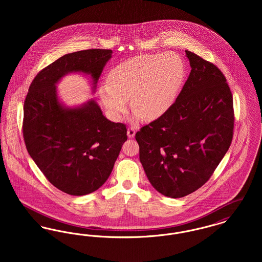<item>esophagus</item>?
Returning a JSON list of instances; mask_svg holds the SVG:
<instances>
[{
  "label": "esophagus",
  "mask_w": 262,
  "mask_h": 262,
  "mask_svg": "<svg viewBox=\"0 0 262 262\" xmlns=\"http://www.w3.org/2000/svg\"><path fill=\"white\" fill-rule=\"evenodd\" d=\"M135 136H136V128L133 127V126L128 127L127 128V137H129V138H133Z\"/></svg>",
  "instance_id": "esophagus-1"
}]
</instances>
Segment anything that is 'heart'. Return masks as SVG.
<instances>
[{
    "label": "heart",
    "mask_w": 262,
    "mask_h": 262,
    "mask_svg": "<svg viewBox=\"0 0 262 262\" xmlns=\"http://www.w3.org/2000/svg\"><path fill=\"white\" fill-rule=\"evenodd\" d=\"M184 77L183 62L174 55H140L113 68L108 85L99 88L100 100L113 118L119 119L130 99L133 111L152 122L174 105Z\"/></svg>",
    "instance_id": "b5f03b06"
}]
</instances>
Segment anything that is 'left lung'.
<instances>
[{"instance_id": "obj_1", "label": "left lung", "mask_w": 262, "mask_h": 262, "mask_svg": "<svg viewBox=\"0 0 262 262\" xmlns=\"http://www.w3.org/2000/svg\"><path fill=\"white\" fill-rule=\"evenodd\" d=\"M186 54L191 71L174 105L136 134L150 184L172 199L186 196L210 179L234 130L233 96L224 75L196 54Z\"/></svg>"}]
</instances>
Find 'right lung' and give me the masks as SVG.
I'll list each match as a JSON object with an SVG mask.
<instances>
[{
	"instance_id": "obj_1",
	"label": "right lung",
	"mask_w": 262,
	"mask_h": 262,
	"mask_svg": "<svg viewBox=\"0 0 262 262\" xmlns=\"http://www.w3.org/2000/svg\"><path fill=\"white\" fill-rule=\"evenodd\" d=\"M112 53L89 49L62 56L35 76L25 98L26 149L51 184L71 195L88 194L104 185L127 139L126 127L104 117L94 100L66 107L56 84L64 75L82 73L92 77L94 92Z\"/></svg>"
}]
</instances>
